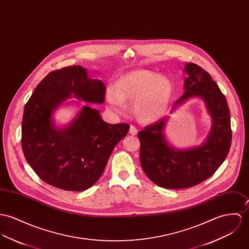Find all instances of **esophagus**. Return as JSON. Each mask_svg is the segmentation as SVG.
Here are the masks:
<instances>
[{
  "instance_id": "esophagus-1",
  "label": "esophagus",
  "mask_w": 249,
  "mask_h": 249,
  "mask_svg": "<svg viewBox=\"0 0 249 249\" xmlns=\"http://www.w3.org/2000/svg\"><path fill=\"white\" fill-rule=\"evenodd\" d=\"M129 133L131 135H136L137 134V128L134 125H130V129H129Z\"/></svg>"
}]
</instances>
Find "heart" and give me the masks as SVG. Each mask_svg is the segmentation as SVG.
Segmentation results:
<instances>
[{
  "mask_svg": "<svg viewBox=\"0 0 249 249\" xmlns=\"http://www.w3.org/2000/svg\"><path fill=\"white\" fill-rule=\"evenodd\" d=\"M173 94L171 82L149 70H135L122 76L113 89H108L106 101L115 112L126 109L125 102L134 103L137 119L144 124L155 123L166 112Z\"/></svg>",
  "mask_w": 249,
  "mask_h": 249,
  "instance_id": "1",
  "label": "heart"
}]
</instances>
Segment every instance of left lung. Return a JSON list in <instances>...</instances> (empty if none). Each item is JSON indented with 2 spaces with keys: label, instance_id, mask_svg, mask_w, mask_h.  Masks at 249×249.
<instances>
[{
  "label": "left lung",
  "instance_id": "1",
  "mask_svg": "<svg viewBox=\"0 0 249 249\" xmlns=\"http://www.w3.org/2000/svg\"><path fill=\"white\" fill-rule=\"evenodd\" d=\"M184 72V93L171 112L191 98L203 99L212 123L204 142L187 149L173 147L164 133L168 116L138 134L140 161L145 175L155 184L169 189L191 187L208 179L224 162L231 145L230 112L225 95L201 67L188 63Z\"/></svg>",
  "mask_w": 249,
  "mask_h": 249
}]
</instances>
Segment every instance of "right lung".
I'll return each mask as SVG.
<instances>
[{
	"label": "right lung",
	"mask_w": 249,
	"mask_h": 249,
	"mask_svg": "<svg viewBox=\"0 0 249 249\" xmlns=\"http://www.w3.org/2000/svg\"><path fill=\"white\" fill-rule=\"evenodd\" d=\"M106 87L81 66L48 73L23 110L22 147L25 160L43 181L60 189L83 191L102 176L116 144L129 124H109L98 109L84 106L68 125L58 128L55 110L71 97L103 104Z\"/></svg>",
	"instance_id": "right-lung-1"
}]
</instances>
